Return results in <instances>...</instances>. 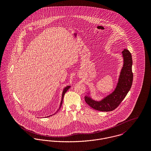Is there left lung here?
Wrapping results in <instances>:
<instances>
[{
	"label": "left lung",
	"mask_w": 151,
	"mask_h": 151,
	"mask_svg": "<svg viewBox=\"0 0 151 151\" xmlns=\"http://www.w3.org/2000/svg\"><path fill=\"white\" fill-rule=\"evenodd\" d=\"M122 53L124 65L115 90L101 101H95L89 96H85L86 102L93 109L102 111H112L119 106L129 92L133 80L132 60L131 54L127 49H124Z\"/></svg>",
	"instance_id": "obj_1"
}]
</instances>
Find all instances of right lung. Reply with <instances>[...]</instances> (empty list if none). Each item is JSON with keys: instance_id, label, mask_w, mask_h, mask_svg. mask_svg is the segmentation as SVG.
Segmentation results:
<instances>
[{"instance_id": "obj_1", "label": "right lung", "mask_w": 151, "mask_h": 151, "mask_svg": "<svg viewBox=\"0 0 151 151\" xmlns=\"http://www.w3.org/2000/svg\"><path fill=\"white\" fill-rule=\"evenodd\" d=\"M70 88V86H66L65 88V89H63V93H62V101H61V103H60V107L59 108V109L58 110V111H56V112H58V111H59V110L61 108V106H62V103H63V97H64V96H65V93L67 91V90L69 89ZM56 112L55 113V114H55L56 113ZM50 116H52V115H50ZM49 116H48V117H49Z\"/></svg>"}]
</instances>
